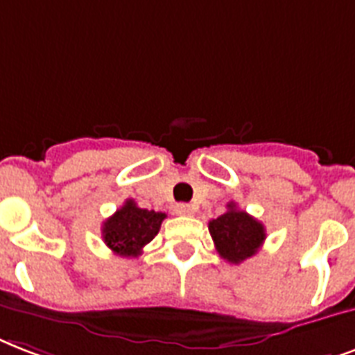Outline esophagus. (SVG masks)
<instances>
[{
    "instance_id": "34e87169",
    "label": "esophagus",
    "mask_w": 355,
    "mask_h": 355,
    "mask_svg": "<svg viewBox=\"0 0 355 355\" xmlns=\"http://www.w3.org/2000/svg\"><path fill=\"white\" fill-rule=\"evenodd\" d=\"M175 213L183 216H191L194 213V207H192L191 203H178L175 205Z\"/></svg>"
}]
</instances>
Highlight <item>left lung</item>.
Wrapping results in <instances>:
<instances>
[{"label": "left lung", "instance_id": "1", "mask_svg": "<svg viewBox=\"0 0 355 355\" xmlns=\"http://www.w3.org/2000/svg\"><path fill=\"white\" fill-rule=\"evenodd\" d=\"M209 233L222 259L235 265L254 257L266 239L265 226L233 202L227 203L224 215L209 222Z\"/></svg>", "mask_w": 355, "mask_h": 355}]
</instances>
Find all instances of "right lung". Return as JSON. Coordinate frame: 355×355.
<instances>
[{"label":"right lung","instance_id":"1","mask_svg":"<svg viewBox=\"0 0 355 355\" xmlns=\"http://www.w3.org/2000/svg\"><path fill=\"white\" fill-rule=\"evenodd\" d=\"M164 218L166 215L161 211H148L139 207L133 200H125L122 207L103 222L101 237L112 254L120 257H137L157 235Z\"/></svg>","mask_w":355,"mask_h":355}]
</instances>
